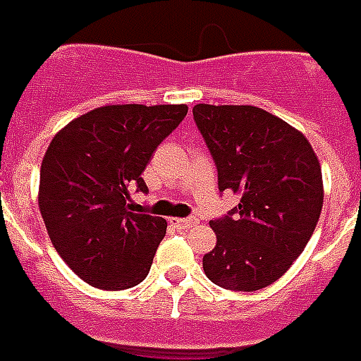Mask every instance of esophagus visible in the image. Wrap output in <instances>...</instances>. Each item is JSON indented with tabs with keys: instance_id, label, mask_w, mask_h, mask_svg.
Returning <instances> with one entry per match:
<instances>
[{
	"instance_id": "obj_1",
	"label": "esophagus",
	"mask_w": 361,
	"mask_h": 361,
	"mask_svg": "<svg viewBox=\"0 0 361 361\" xmlns=\"http://www.w3.org/2000/svg\"><path fill=\"white\" fill-rule=\"evenodd\" d=\"M171 224L178 229H188V227H194L198 224L196 217H171Z\"/></svg>"
}]
</instances>
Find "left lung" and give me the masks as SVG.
I'll return each instance as SVG.
<instances>
[{"label": "left lung", "instance_id": "8db88e82", "mask_svg": "<svg viewBox=\"0 0 361 361\" xmlns=\"http://www.w3.org/2000/svg\"><path fill=\"white\" fill-rule=\"evenodd\" d=\"M194 122L217 169L219 192L241 202L216 217L214 250L202 258L212 282L257 291L288 272L315 231L323 175L307 137L257 106L196 104Z\"/></svg>", "mask_w": 361, "mask_h": 361}]
</instances>
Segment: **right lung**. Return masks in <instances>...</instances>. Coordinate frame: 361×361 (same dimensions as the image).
I'll list each match as a JSON object with an SVG mask.
<instances>
[{"mask_svg": "<svg viewBox=\"0 0 361 361\" xmlns=\"http://www.w3.org/2000/svg\"><path fill=\"white\" fill-rule=\"evenodd\" d=\"M186 112V104L101 106L48 145L38 208L54 249L93 288L126 290L149 274L167 221L132 212L130 190L147 192L142 173Z\"/></svg>", "mask_w": 361, "mask_h": 361, "instance_id": "1", "label": "right lung"}]
</instances>
